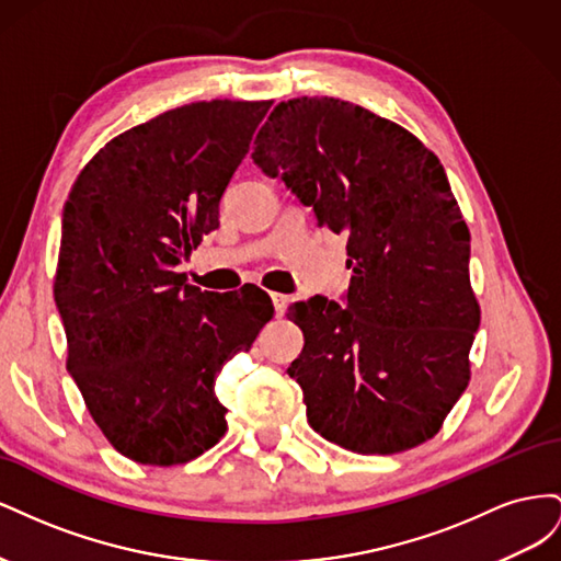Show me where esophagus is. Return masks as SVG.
<instances>
[{
	"label": "esophagus",
	"instance_id": "esophagus-1",
	"mask_svg": "<svg viewBox=\"0 0 561 561\" xmlns=\"http://www.w3.org/2000/svg\"><path fill=\"white\" fill-rule=\"evenodd\" d=\"M271 301H274L276 316H283V313H285V309H287V301H290V297L283 295V293H271Z\"/></svg>",
	"mask_w": 561,
	"mask_h": 561
}]
</instances>
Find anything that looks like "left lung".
Listing matches in <instances>:
<instances>
[{
	"mask_svg": "<svg viewBox=\"0 0 561 561\" xmlns=\"http://www.w3.org/2000/svg\"><path fill=\"white\" fill-rule=\"evenodd\" d=\"M252 159L346 231V309L290 307L304 332L287 367L311 428L358 454H398L443 428L470 381L480 328L470 233L439 159L410 130L336 98L274 107Z\"/></svg>",
	"mask_w": 561,
	"mask_h": 561,
	"instance_id": "left-lung-1",
	"label": "left lung"
}]
</instances>
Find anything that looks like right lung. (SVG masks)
<instances>
[{"label":"right lung","instance_id":"obj_1","mask_svg":"<svg viewBox=\"0 0 561 561\" xmlns=\"http://www.w3.org/2000/svg\"><path fill=\"white\" fill-rule=\"evenodd\" d=\"M271 100H210L116 135L62 210L54 280L67 371L110 445L178 466L219 443L215 379L274 316L260 287L201 293L178 266L219 227L222 198Z\"/></svg>","mask_w":561,"mask_h":561}]
</instances>
